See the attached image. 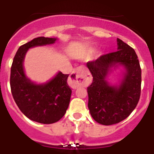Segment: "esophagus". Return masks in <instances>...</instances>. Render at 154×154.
I'll list each match as a JSON object with an SVG mask.
<instances>
[{
  "mask_svg": "<svg viewBox=\"0 0 154 154\" xmlns=\"http://www.w3.org/2000/svg\"><path fill=\"white\" fill-rule=\"evenodd\" d=\"M90 83V77L86 67L80 66L72 71L69 78V85L73 88L87 86Z\"/></svg>",
  "mask_w": 154,
  "mask_h": 154,
  "instance_id": "esophagus-1",
  "label": "esophagus"
}]
</instances>
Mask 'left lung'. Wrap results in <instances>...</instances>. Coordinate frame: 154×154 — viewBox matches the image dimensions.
<instances>
[{
    "instance_id": "8db88e82",
    "label": "left lung",
    "mask_w": 154,
    "mask_h": 154,
    "mask_svg": "<svg viewBox=\"0 0 154 154\" xmlns=\"http://www.w3.org/2000/svg\"><path fill=\"white\" fill-rule=\"evenodd\" d=\"M118 51L103 54L87 63L93 82L88 87V109L92 118L103 125L124 121L135 109L141 95V69L135 50L117 39ZM123 65L126 69L119 87L106 80L110 68Z\"/></svg>"
}]
</instances>
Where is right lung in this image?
<instances>
[{
	"label": "right lung",
	"instance_id": "right-lung-1",
	"mask_svg": "<svg viewBox=\"0 0 154 154\" xmlns=\"http://www.w3.org/2000/svg\"><path fill=\"white\" fill-rule=\"evenodd\" d=\"M56 39L39 36L21 45L13 58L10 72L11 92L19 109L30 120L44 124L57 122L66 113L72 94L67 84L69 74L59 72L47 83L36 85L26 77L23 61L29 48L53 44Z\"/></svg>",
	"mask_w": 154,
	"mask_h": 154
}]
</instances>
